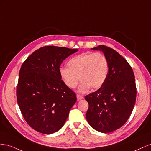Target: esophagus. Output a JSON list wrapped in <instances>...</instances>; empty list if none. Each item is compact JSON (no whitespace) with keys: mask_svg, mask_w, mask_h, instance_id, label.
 I'll use <instances>...</instances> for the list:
<instances>
[{"mask_svg":"<svg viewBox=\"0 0 151 151\" xmlns=\"http://www.w3.org/2000/svg\"><path fill=\"white\" fill-rule=\"evenodd\" d=\"M76 97H77V99H78V101L83 99V98H84L82 96H81V95H79V94L76 95Z\"/></svg>","mask_w":151,"mask_h":151,"instance_id":"obj_1","label":"esophagus"}]
</instances>
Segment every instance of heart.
Masks as SVG:
<instances>
[{
  "mask_svg": "<svg viewBox=\"0 0 151 151\" xmlns=\"http://www.w3.org/2000/svg\"><path fill=\"white\" fill-rule=\"evenodd\" d=\"M67 68H59V75L68 88H75L81 83L79 91L87 92L92 88H100L105 83L108 73L109 64L106 55L101 52L81 54L71 59Z\"/></svg>",
  "mask_w": 151,
  "mask_h": 151,
  "instance_id": "heart-1",
  "label": "heart"
}]
</instances>
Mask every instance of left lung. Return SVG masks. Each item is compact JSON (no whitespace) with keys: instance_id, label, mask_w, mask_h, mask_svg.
Here are the masks:
<instances>
[{"instance_id":"obj_1","label":"left lung","mask_w":151,"mask_h":151,"mask_svg":"<svg viewBox=\"0 0 151 151\" xmlns=\"http://www.w3.org/2000/svg\"><path fill=\"white\" fill-rule=\"evenodd\" d=\"M109 64L105 83L85 97L88 103L86 118L90 125L102 133H110L123 126L135 104L137 88L134 73L127 60L114 49L99 45Z\"/></svg>"}]
</instances>
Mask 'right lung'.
Instances as JSON below:
<instances>
[{"label": "right lung", "mask_w": 151, "mask_h": 151, "mask_svg": "<svg viewBox=\"0 0 151 151\" xmlns=\"http://www.w3.org/2000/svg\"><path fill=\"white\" fill-rule=\"evenodd\" d=\"M78 49L45 46L36 50L21 67L17 102L24 119L34 130L51 134L61 129L76 101L59 75L62 62Z\"/></svg>", "instance_id": "1"}]
</instances>
